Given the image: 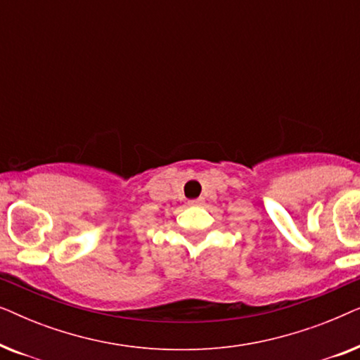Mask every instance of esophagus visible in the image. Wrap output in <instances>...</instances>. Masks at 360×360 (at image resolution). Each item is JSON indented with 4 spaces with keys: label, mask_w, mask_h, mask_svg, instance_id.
Segmentation results:
<instances>
[{
    "label": "esophagus",
    "mask_w": 360,
    "mask_h": 360,
    "mask_svg": "<svg viewBox=\"0 0 360 360\" xmlns=\"http://www.w3.org/2000/svg\"><path fill=\"white\" fill-rule=\"evenodd\" d=\"M201 203H203V200H190V205H201Z\"/></svg>",
    "instance_id": "obj_1"
}]
</instances>
